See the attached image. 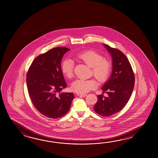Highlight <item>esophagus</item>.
<instances>
[{
	"label": "esophagus",
	"mask_w": 158,
	"mask_h": 158,
	"mask_svg": "<svg viewBox=\"0 0 158 158\" xmlns=\"http://www.w3.org/2000/svg\"><path fill=\"white\" fill-rule=\"evenodd\" d=\"M77 95L78 96L81 97H85L87 96V94H78Z\"/></svg>",
	"instance_id": "1"
}]
</instances>
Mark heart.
Returning a JSON list of instances; mask_svg holds the SVG:
<instances>
[{"instance_id":"b5f03b06","label":"heart","mask_w":158,"mask_h":158,"mask_svg":"<svg viewBox=\"0 0 158 158\" xmlns=\"http://www.w3.org/2000/svg\"><path fill=\"white\" fill-rule=\"evenodd\" d=\"M75 59L82 61L91 68V74L100 83L105 82L108 80L110 73V61L103 58L102 55L93 50H88L77 54ZM61 72L67 78L72 79L74 77V63L69 59H66L61 64ZM98 84L95 79H78L72 84L73 91L79 94H84L97 88Z\"/></svg>"}]
</instances>
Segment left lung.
<instances>
[{
  "mask_svg": "<svg viewBox=\"0 0 158 158\" xmlns=\"http://www.w3.org/2000/svg\"><path fill=\"white\" fill-rule=\"evenodd\" d=\"M113 59V71L110 78L102 86L103 93L98 95L94 106L97 114L109 116L124 107L130 99L135 83L132 67L127 57L120 50L104 44ZM105 92L107 96L103 94Z\"/></svg>",
  "mask_w": 158,
  "mask_h": 158,
  "instance_id": "left-lung-1",
  "label": "left lung"
}]
</instances>
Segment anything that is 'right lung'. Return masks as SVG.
<instances>
[{
  "label": "right lung",
  "instance_id": "right-lung-1",
  "mask_svg": "<svg viewBox=\"0 0 158 158\" xmlns=\"http://www.w3.org/2000/svg\"><path fill=\"white\" fill-rule=\"evenodd\" d=\"M69 50L65 47L54 48L39 55L27 74L28 93L34 107L52 119L65 115L74 97L72 93H60L67 85L61 72V59Z\"/></svg>",
  "mask_w": 158,
  "mask_h": 158
}]
</instances>
